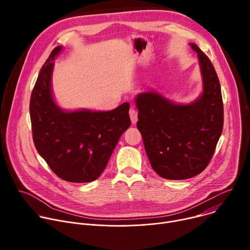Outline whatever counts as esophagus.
<instances>
[{"label":"esophagus","mask_w":250,"mask_h":250,"mask_svg":"<svg viewBox=\"0 0 250 250\" xmlns=\"http://www.w3.org/2000/svg\"><path fill=\"white\" fill-rule=\"evenodd\" d=\"M129 117H130L131 123H132L133 125L136 124V122H137V112H136L133 108H131V109L129 110Z\"/></svg>","instance_id":"obj_1"}]
</instances>
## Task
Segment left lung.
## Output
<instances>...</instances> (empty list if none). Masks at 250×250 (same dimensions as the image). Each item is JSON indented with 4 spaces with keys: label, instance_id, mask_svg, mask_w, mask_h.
I'll list each match as a JSON object with an SVG mask.
<instances>
[{
    "label": "left lung",
    "instance_id": "left-lung-1",
    "mask_svg": "<svg viewBox=\"0 0 250 250\" xmlns=\"http://www.w3.org/2000/svg\"><path fill=\"white\" fill-rule=\"evenodd\" d=\"M203 91L193 102L177 104L154 89L137 94L136 124L153 170L169 180L200 174L215 152L224 126L221 85L211 62L195 44Z\"/></svg>",
    "mask_w": 250,
    "mask_h": 250
}]
</instances>
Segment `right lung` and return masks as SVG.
Returning a JSON list of instances; mask_svg holds the SVG:
<instances>
[{
    "label": "right lung",
    "mask_w": 250,
    "mask_h": 250,
    "mask_svg": "<svg viewBox=\"0 0 250 250\" xmlns=\"http://www.w3.org/2000/svg\"><path fill=\"white\" fill-rule=\"evenodd\" d=\"M55 47L40 71L31 93L29 114L35 148L61 179L73 183L96 180L103 173L121 135L130 125L129 103L112 111H66L52 91Z\"/></svg>",
    "instance_id": "1"
}]
</instances>
